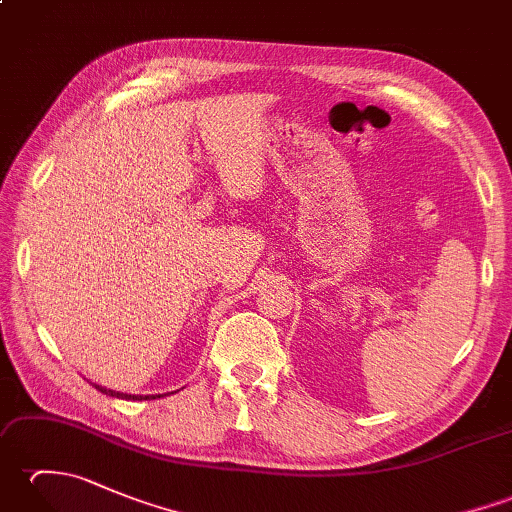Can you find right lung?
I'll return each mask as SVG.
<instances>
[{
    "instance_id": "add662e5",
    "label": "right lung",
    "mask_w": 512,
    "mask_h": 512,
    "mask_svg": "<svg viewBox=\"0 0 512 512\" xmlns=\"http://www.w3.org/2000/svg\"><path fill=\"white\" fill-rule=\"evenodd\" d=\"M96 389L101 391V394H105V396H114V398H123V400H154V398H160V394L158 396H134V394H121V391H114V389H107V387H101V385H96V383H92Z\"/></svg>"
}]
</instances>
